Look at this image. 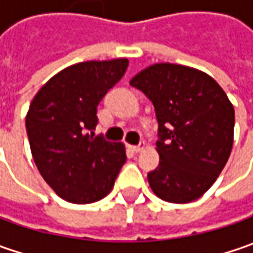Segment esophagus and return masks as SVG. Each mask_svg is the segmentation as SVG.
<instances>
[{"label":"esophagus","instance_id":"1","mask_svg":"<svg viewBox=\"0 0 253 253\" xmlns=\"http://www.w3.org/2000/svg\"><path fill=\"white\" fill-rule=\"evenodd\" d=\"M145 146H146V143H145V142H141L139 145H129L128 148H129V151L138 153V152L143 151V149H145Z\"/></svg>","mask_w":253,"mask_h":253}]
</instances>
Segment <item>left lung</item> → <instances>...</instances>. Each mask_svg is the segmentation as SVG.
Returning <instances> with one entry per match:
<instances>
[{
    "label": "left lung",
    "instance_id": "8db88e82",
    "mask_svg": "<svg viewBox=\"0 0 253 253\" xmlns=\"http://www.w3.org/2000/svg\"><path fill=\"white\" fill-rule=\"evenodd\" d=\"M153 104L159 124V166L148 173L159 199L184 204L214 184L234 143L235 112L225 91L204 72L171 63L143 69L131 82Z\"/></svg>",
    "mask_w": 253,
    "mask_h": 253
}]
</instances>
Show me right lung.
Listing matches in <instances>:
<instances>
[{
	"instance_id": "add662e5",
	"label": "right lung",
	"mask_w": 253,
	"mask_h": 253,
	"mask_svg": "<svg viewBox=\"0 0 253 253\" xmlns=\"http://www.w3.org/2000/svg\"><path fill=\"white\" fill-rule=\"evenodd\" d=\"M128 59L82 62L63 69L36 92L26 114L35 165L69 203L104 199L126 161L121 142L95 136L97 105L126 72Z\"/></svg>"
}]
</instances>
